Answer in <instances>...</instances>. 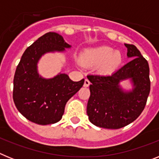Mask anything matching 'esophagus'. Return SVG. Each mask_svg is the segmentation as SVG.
<instances>
[{"label":"esophagus","instance_id":"obj_1","mask_svg":"<svg viewBox=\"0 0 159 159\" xmlns=\"http://www.w3.org/2000/svg\"><path fill=\"white\" fill-rule=\"evenodd\" d=\"M89 85H90V81L88 80V79H85V80H84V86L85 87V88H88V87H89Z\"/></svg>","mask_w":159,"mask_h":159}]
</instances>
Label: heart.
<instances>
[{
    "label": "heart",
    "instance_id": "heart-1",
    "mask_svg": "<svg viewBox=\"0 0 159 159\" xmlns=\"http://www.w3.org/2000/svg\"><path fill=\"white\" fill-rule=\"evenodd\" d=\"M123 57L119 51H115L107 46L87 48L80 54V62L84 65L99 64L100 72L111 73L116 71L123 62Z\"/></svg>",
    "mask_w": 159,
    "mask_h": 159
}]
</instances>
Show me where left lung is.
I'll return each instance as SVG.
<instances>
[{
    "label": "left lung",
    "mask_w": 159,
    "mask_h": 159,
    "mask_svg": "<svg viewBox=\"0 0 159 159\" xmlns=\"http://www.w3.org/2000/svg\"><path fill=\"white\" fill-rule=\"evenodd\" d=\"M127 57L133 60L110 75H88L90 85L87 114L97 127L119 129L134 122L145 108L151 91L147 60L133 44L125 43ZM131 78L135 88L124 93L118 87L120 80Z\"/></svg>",
    "instance_id": "left-lung-1"
}]
</instances>
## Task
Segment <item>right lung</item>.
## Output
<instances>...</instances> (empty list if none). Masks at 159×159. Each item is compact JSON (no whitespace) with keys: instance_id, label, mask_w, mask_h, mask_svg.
<instances>
[{"instance_id":"right-lung-1","label":"right lung","mask_w":159,"mask_h":159,"mask_svg":"<svg viewBox=\"0 0 159 159\" xmlns=\"http://www.w3.org/2000/svg\"><path fill=\"white\" fill-rule=\"evenodd\" d=\"M70 47L62 36L48 32L22 55L14 75L12 98L17 110L29 121L40 125L59 122L67 101L84 85V79L74 82L66 74L49 80L38 75L36 64L42 55Z\"/></svg>"}]
</instances>
